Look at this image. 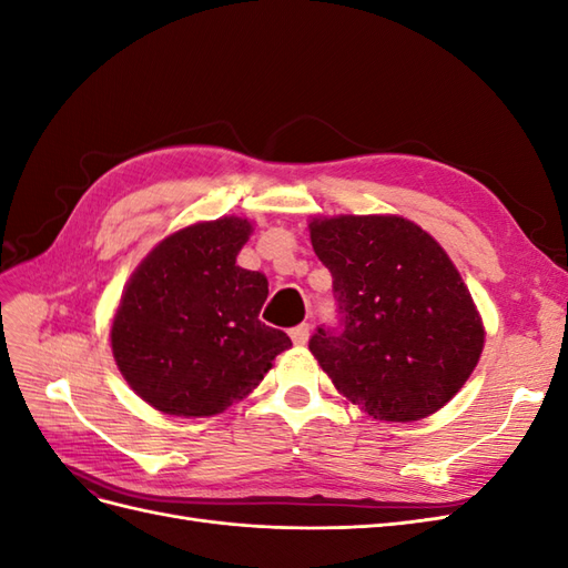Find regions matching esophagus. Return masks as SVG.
Here are the masks:
<instances>
[{
  "mask_svg": "<svg viewBox=\"0 0 568 568\" xmlns=\"http://www.w3.org/2000/svg\"><path fill=\"white\" fill-rule=\"evenodd\" d=\"M288 334H291V341H294V346H305L307 338H311V324L303 322V324L294 326Z\"/></svg>",
  "mask_w": 568,
  "mask_h": 568,
  "instance_id": "obj_1",
  "label": "esophagus"
}]
</instances>
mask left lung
Wrapping results in <instances>:
<instances>
[{"mask_svg":"<svg viewBox=\"0 0 568 568\" xmlns=\"http://www.w3.org/2000/svg\"><path fill=\"white\" fill-rule=\"evenodd\" d=\"M307 230L343 315L338 334L311 338L336 390L382 422H417L450 403L486 341L450 255L403 215L313 217Z\"/></svg>","mask_w":568,"mask_h":568,"instance_id":"8db88e82","label":"left lung"}]
</instances>
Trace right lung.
I'll use <instances>...</instances> for the list:
<instances>
[{
  "label": "right lung",
  "mask_w": 568,
  "mask_h": 568,
  "mask_svg": "<svg viewBox=\"0 0 568 568\" xmlns=\"http://www.w3.org/2000/svg\"><path fill=\"white\" fill-rule=\"evenodd\" d=\"M251 232L236 215L194 222L153 246L123 288L111 322L113 359L163 415H220L291 348L284 332L257 320L267 277L236 265Z\"/></svg>",
  "instance_id": "1"
}]
</instances>
